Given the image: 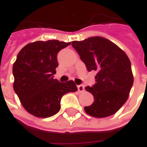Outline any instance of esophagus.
Instances as JSON below:
<instances>
[{
  "label": "esophagus",
  "instance_id": "esophagus-1",
  "mask_svg": "<svg viewBox=\"0 0 147 147\" xmlns=\"http://www.w3.org/2000/svg\"><path fill=\"white\" fill-rule=\"evenodd\" d=\"M77 87H78V90L80 91V92H83L84 91V86L83 85H78L77 86Z\"/></svg>",
  "mask_w": 147,
  "mask_h": 147
}]
</instances>
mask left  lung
<instances>
[{"label":"left lung","mask_w":147,"mask_h":147,"mask_svg":"<svg viewBox=\"0 0 147 147\" xmlns=\"http://www.w3.org/2000/svg\"><path fill=\"white\" fill-rule=\"evenodd\" d=\"M71 45L87 70L97 71L95 84L85 87L94 100L92 105L84 107L85 112L98 118L116 113L127 100L134 82L129 58L116 44L102 37L73 41Z\"/></svg>","instance_id":"left-lung-1"}]
</instances>
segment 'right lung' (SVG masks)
<instances>
[{"label":"right lung","instance_id":"obj_1","mask_svg":"<svg viewBox=\"0 0 147 147\" xmlns=\"http://www.w3.org/2000/svg\"><path fill=\"white\" fill-rule=\"evenodd\" d=\"M71 42L37 41L25 45L13 64V89L26 110L34 117L46 118L61 109V98L76 92L72 80L61 83L53 79L58 66L57 54Z\"/></svg>","mask_w":147,"mask_h":147}]
</instances>
